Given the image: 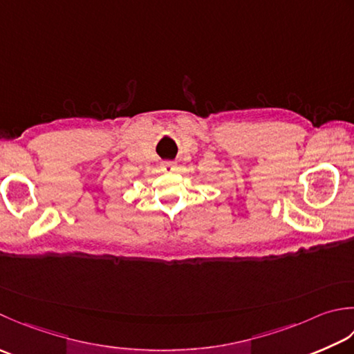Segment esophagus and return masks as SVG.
I'll use <instances>...</instances> for the list:
<instances>
[{"label": "esophagus", "mask_w": 354, "mask_h": 354, "mask_svg": "<svg viewBox=\"0 0 354 354\" xmlns=\"http://www.w3.org/2000/svg\"><path fill=\"white\" fill-rule=\"evenodd\" d=\"M161 170L164 171V173H173L176 170V164L173 162V161H164L162 164H161Z\"/></svg>", "instance_id": "34e87169"}]
</instances>
